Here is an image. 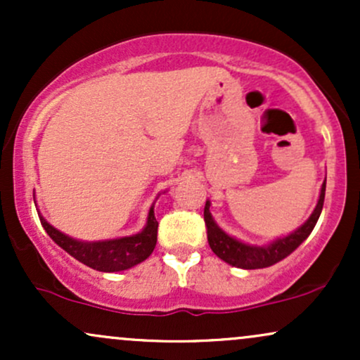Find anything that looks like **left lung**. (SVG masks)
Instances as JSON below:
<instances>
[{
	"label": "left lung",
	"instance_id": "1",
	"mask_svg": "<svg viewBox=\"0 0 360 360\" xmlns=\"http://www.w3.org/2000/svg\"><path fill=\"white\" fill-rule=\"evenodd\" d=\"M325 188L326 181L321 186L320 200L315 212L311 213V217L308 218V221L304 225H301L296 232L284 238H278L276 242H272L267 247H254L242 243L235 238L226 235L220 226L217 225L213 220L212 213H210V201H206L205 206V225H206V235H208V243L212 247V250L218 255L221 260L229 262L230 266L240 267V269H262V267H269L272 264L279 262L284 257H288L296 247L300 245L304 238H308V235L311 233V230L315 229L318 218H320L321 208H323L325 201Z\"/></svg>",
	"mask_w": 360,
	"mask_h": 360
}]
</instances>
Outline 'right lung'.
Wrapping results in <instances>:
<instances>
[{
  "mask_svg": "<svg viewBox=\"0 0 360 360\" xmlns=\"http://www.w3.org/2000/svg\"><path fill=\"white\" fill-rule=\"evenodd\" d=\"M40 223L57 245L91 269L101 272L125 271L146 260L155 249L157 226H159L154 208H150V212H148L147 225L142 232L131 235V237L115 238V240L106 242H77L56 230L52 225H49L42 217H40Z\"/></svg>",
  "mask_w": 360,
  "mask_h": 360,
  "instance_id": "add662e5",
  "label": "right lung"
}]
</instances>
